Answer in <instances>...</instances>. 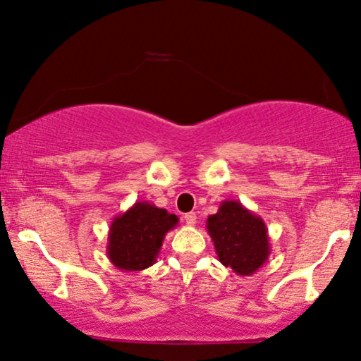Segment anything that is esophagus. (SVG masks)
<instances>
[{
	"instance_id": "34e87169",
	"label": "esophagus",
	"mask_w": 361,
	"mask_h": 361,
	"mask_svg": "<svg viewBox=\"0 0 361 361\" xmlns=\"http://www.w3.org/2000/svg\"><path fill=\"white\" fill-rule=\"evenodd\" d=\"M185 222L186 225H195L197 224V214H193V212H190V214H185Z\"/></svg>"
}]
</instances>
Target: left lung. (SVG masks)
<instances>
[{"mask_svg":"<svg viewBox=\"0 0 361 361\" xmlns=\"http://www.w3.org/2000/svg\"><path fill=\"white\" fill-rule=\"evenodd\" d=\"M207 230L219 260L237 276H252L271 255L264 220L237 200H224L219 212L207 219Z\"/></svg>","mask_w":361,"mask_h":361,"instance_id":"obj_1","label":"left lung"}]
</instances>
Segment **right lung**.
<instances>
[{"label":"right lung","instance_id":"right-lung-1","mask_svg":"<svg viewBox=\"0 0 361 361\" xmlns=\"http://www.w3.org/2000/svg\"><path fill=\"white\" fill-rule=\"evenodd\" d=\"M178 216L154 203L136 202L124 214L114 216L107 235V257L119 271L137 272L153 266L169 230Z\"/></svg>","mask_w":361,"mask_h":361}]
</instances>
